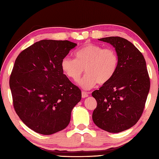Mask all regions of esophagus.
<instances>
[{
  "instance_id": "esophagus-1",
  "label": "esophagus",
  "mask_w": 159,
  "mask_h": 159,
  "mask_svg": "<svg viewBox=\"0 0 159 159\" xmlns=\"http://www.w3.org/2000/svg\"><path fill=\"white\" fill-rule=\"evenodd\" d=\"M88 97V93L86 92H82V98H85Z\"/></svg>"
}]
</instances>
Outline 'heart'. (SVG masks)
<instances>
[{"label":"heart","mask_w":159,"mask_h":159,"mask_svg":"<svg viewBox=\"0 0 159 159\" xmlns=\"http://www.w3.org/2000/svg\"><path fill=\"white\" fill-rule=\"evenodd\" d=\"M76 60L65 57L61 62L63 73L77 82L85 71L86 74L79 82L85 90L95 87L97 83L106 84L114 76L118 66V57L113 48L88 43L75 52Z\"/></svg>","instance_id":"heart-1"}]
</instances>
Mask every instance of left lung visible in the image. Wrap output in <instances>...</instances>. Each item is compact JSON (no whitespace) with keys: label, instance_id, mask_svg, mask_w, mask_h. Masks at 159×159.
<instances>
[{"label":"left lung","instance_id":"1","mask_svg":"<svg viewBox=\"0 0 159 159\" xmlns=\"http://www.w3.org/2000/svg\"><path fill=\"white\" fill-rule=\"evenodd\" d=\"M99 40L114 46L118 66L112 79L92 93L98 103L93 120L102 130L120 133L141 117L150 88L149 74L144 56L128 40L118 36Z\"/></svg>","mask_w":159,"mask_h":159}]
</instances>
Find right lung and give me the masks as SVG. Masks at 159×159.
Instances as JSON below:
<instances>
[{"label":"right lung","instance_id":"obj_1","mask_svg":"<svg viewBox=\"0 0 159 159\" xmlns=\"http://www.w3.org/2000/svg\"><path fill=\"white\" fill-rule=\"evenodd\" d=\"M77 45L69 41L42 40L21 52L10 78L13 106L22 122L36 133L52 134L65 128L81 91L61 68Z\"/></svg>","mask_w":159,"mask_h":159}]
</instances>
